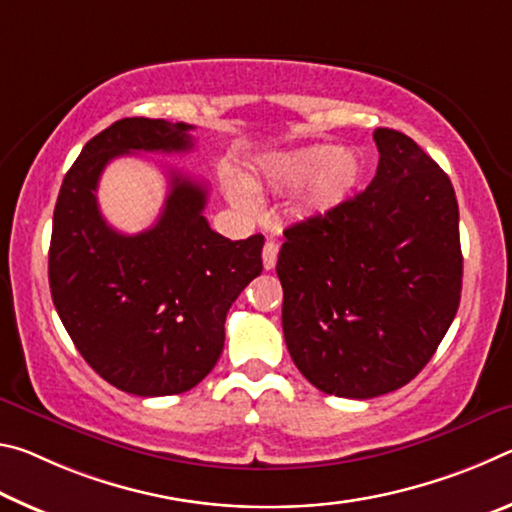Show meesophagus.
Listing matches in <instances>:
<instances>
[{
  "label": "esophagus",
  "mask_w": 512,
  "mask_h": 512,
  "mask_svg": "<svg viewBox=\"0 0 512 512\" xmlns=\"http://www.w3.org/2000/svg\"><path fill=\"white\" fill-rule=\"evenodd\" d=\"M276 256H279V245L274 240H267L263 247V267L265 270H272L276 265Z\"/></svg>",
  "instance_id": "1"
}]
</instances>
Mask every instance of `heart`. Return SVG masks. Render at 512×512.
Segmentation results:
<instances>
[{
    "label": "heart",
    "instance_id": "1",
    "mask_svg": "<svg viewBox=\"0 0 512 512\" xmlns=\"http://www.w3.org/2000/svg\"><path fill=\"white\" fill-rule=\"evenodd\" d=\"M363 174L360 156L351 149H342L335 145H315L299 149L288 156L279 158L272 167V177L283 186L297 188L313 183V204L320 208H329L340 204L351 190L356 188ZM231 197L240 208L254 211L256 197L245 186H233Z\"/></svg>",
    "mask_w": 512,
    "mask_h": 512
}]
</instances>
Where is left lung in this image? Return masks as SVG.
Wrapping results in <instances>:
<instances>
[{
  "mask_svg": "<svg viewBox=\"0 0 512 512\" xmlns=\"http://www.w3.org/2000/svg\"><path fill=\"white\" fill-rule=\"evenodd\" d=\"M379 167L360 195L283 231V335L326 395L372 399L429 363L463 288L458 201L413 138L376 129Z\"/></svg>",
  "mask_w": 512,
  "mask_h": 512,
  "instance_id": "obj_1",
  "label": "left lung"
}]
</instances>
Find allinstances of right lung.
Segmentation results:
<instances>
[{
	"label": "right lung",
	"mask_w": 512,
	"mask_h": 512,
	"mask_svg": "<svg viewBox=\"0 0 512 512\" xmlns=\"http://www.w3.org/2000/svg\"><path fill=\"white\" fill-rule=\"evenodd\" d=\"M186 122L124 117L86 142L54 208L49 288L74 347L104 381L138 397L186 392L224 349L226 313L263 272L261 233L229 240L204 217L208 188L170 172L152 229L124 236L99 213L104 167L136 152H190Z\"/></svg>",
	"instance_id": "right-lung-1"
}]
</instances>
